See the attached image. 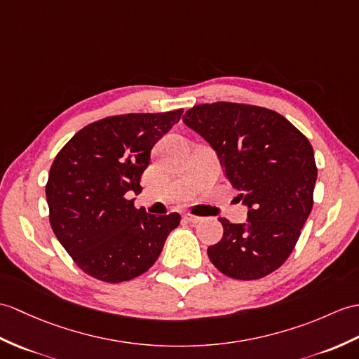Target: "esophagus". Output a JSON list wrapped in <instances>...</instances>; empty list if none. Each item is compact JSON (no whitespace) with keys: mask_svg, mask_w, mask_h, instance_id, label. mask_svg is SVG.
<instances>
[{"mask_svg":"<svg viewBox=\"0 0 359 359\" xmlns=\"http://www.w3.org/2000/svg\"><path fill=\"white\" fill-rule=\"evenodd\" d=\"M183 219H185L189 223H194V224L198 223V222H202V217H198V215H194V214H189V212L183 214Z\"/></svg>","mask_w":359,"mask_h":359,"instance_id":"1","label":"esophagus"}]
</instances>
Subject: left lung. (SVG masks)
Listing matches in <instances>:
<instances>
[{"mask_svg": "<svg viewBox=\"0 0 359 359\" xmlns=\"http://www.w3.org/2000/svg\"><path fill=\"white\" fill-rule=\"evenodd\" d=\"M217 153L224 176L248 206V223L219 219L223 237L208 248L222 273L258 280L277 271L294 251L313 206L316 165L311 142L268 108L214 102L183 116Z\"/></svg>", "mask_w": 359, "mask_h": 359, "instance_id": "1", "label": "left lung"}]
</instances>
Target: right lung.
<instances>
[{
    "label": "right lung",
    "mask_w": 359,
    "mask_h": 359,
    "mask_svg": "<svg viewBox=\"0 0 359 359\" xmlns=\"http://www.w3.org/2000/svg\"><path fill=\"white\" fill-rule=\"evenodd\" d=\"M183 110L110 116L79 130L52 163L46 185L50 224L79 269L105 283L147 272L161 255L180 215L147 214L131 193L156 142Z\"/></svg>",
    "instance_id": "add662e5"
}]
</instances>
